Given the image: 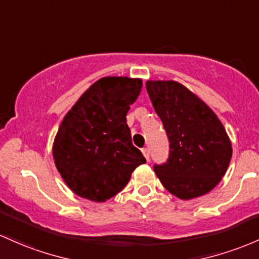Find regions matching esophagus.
I'll return each mask as SVG.
<instances>
[{
	"mask_svg": "<svg viewBox=\"0 0 259 259\" xmlns=\"http://www.w3.org/2000/svg\"><path fill=\"white\" fill-rule=\"evenodd\" d=\"M141 151H143L145 158H146V160L149 161V160H150V151H149V149H146V147H144V149L141 150Z\"/></svg>",
	"mask_w": 259,
	"mask_h": 259,
	"instance_id": "esophagus-1",
	"label": "esophagus"
}]
</instances>
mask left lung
<instances>
[{
  "label": "left lung",
  "mask_w": 259,
  "mask_h": 259,
  "mask_svg": "<svg viewBox=\"0 0 259 259\" xmlns=\"http://www.w3.org/2000/svg\"><path fill=\"white\" fill-rule=\"evenodd\" d=\"M146 90L169 141V156L155 164L156 176L183 200L206 194L225 176L232 156L230 138L218 115L176 81H147Z\"/></svg>",
  "instance_id": "left-lung-1"
}]
</instances>
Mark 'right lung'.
I'll return each mask as SVG.
<instances>
[{"label":"right lung","mask_w":259,"mask_h":259,"mask_svg":"<svg viewBox=\"0 0 259 259\" xmlns=\"http://www.w3.org/2000/svg\"><path fill=\"white\" fill-rule=\"evenodd\" d=\"M140 78L108 76L92 84L61 121L53 144L55 166L78 197L106 201L146 162L126 124L141 92Z\"/></svg>","instance_id":"right-lung-1"}]
</instances>
